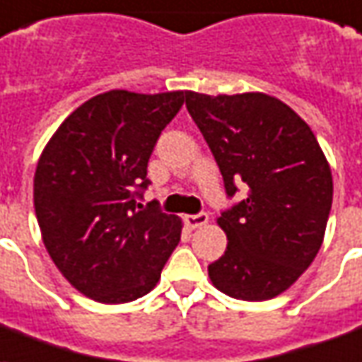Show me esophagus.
Here are the masks:
<instances>
[{"label":"esophagus","instance_id":"esophagus-1","mask_svg":"<svg viewBox=\"0 0 362 362\" xmlns=\"http://www.w3.org/2000/svg\"><path fill=\"white\" fill-rule=\"evenodd\" d=\"M185 223L189 226V228H202V226H206L208 223V214L206 212H199V214H189V216H185Z\"/></svg>","mask_w":362,"mask_h":362}]
</instances>
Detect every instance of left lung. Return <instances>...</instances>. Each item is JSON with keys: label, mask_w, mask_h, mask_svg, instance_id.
I'll return each instance as SVG.
<instances>
[{"label": "left lung", "mask_w": 362, "mask_h": 362, "mask_svg": "<svg viewBox=\"0 0 362 362\" xmlns=\"http://www.w3.org/2000/svg\"><path fill=\"white\" fill-rule=\"evenodd\" d=\"M187 110L212 150L228 197H247L218 218L228 249L208 266L220 291L266 300L293 286L320 250L332 171L310 127L262 92L208 96L185 92Z\"/></svg>", "instance_id": "obj_1"}]
</instances>
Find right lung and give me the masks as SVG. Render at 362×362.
I'll use <instances>...</instances> for the list:
<instances>
[{
    "instance_id": "obj_1",
    "label": "right lung",
    "mask_w": 362,
    "mask_h": 362,
    "mask_svg": "<svg viewBox=\"0 0 362 362\" xmlns=\"http://www.w3.org/2000/svg\"><path fill=\"white\" fill-rule=\"evenodd\" d=\"M185 92L110 90L63 121L34 173V210L54 264L107 305L146 295L181 239V220L142 206L152 150Z\"/></svg>"
}]
</instances>
